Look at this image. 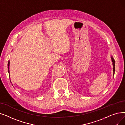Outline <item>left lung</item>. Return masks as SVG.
Wrapping results in <instances>:
<instances>
[{"instance_id": "8db88e82", "label": "left lung", "mask_w": 125, "mask_h": 125, "mask_svg": "<svg viewBox=\"0 0 125 125\" xmlns=\"http://www.w3.org/2000/svg\"><path fill=\"white\" fill-rule=\"evenodd\" d=\"M111 59H112V64H113V75H114V72H115V61L114 59L112 57H111Z\"/></svg>"}]
</instances>
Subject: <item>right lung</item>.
<instances>
[{
	"label": "right lung",
	"instance_id": "obj_1",
	"mask_svg": "<svg viewBox=\"0 0 125 125\" xmlns=\"http://www.w3.org/2000/svg\"><path fill=\"white\" fill-rule=\"evenodd\" d=\"M9 65H10V61H9L8 63V73H10V72H9ZM9 77H10V76H9Z\"/></svg>",
	"mask_w": 125,
	"mask_h": 125
}]
</instances>
